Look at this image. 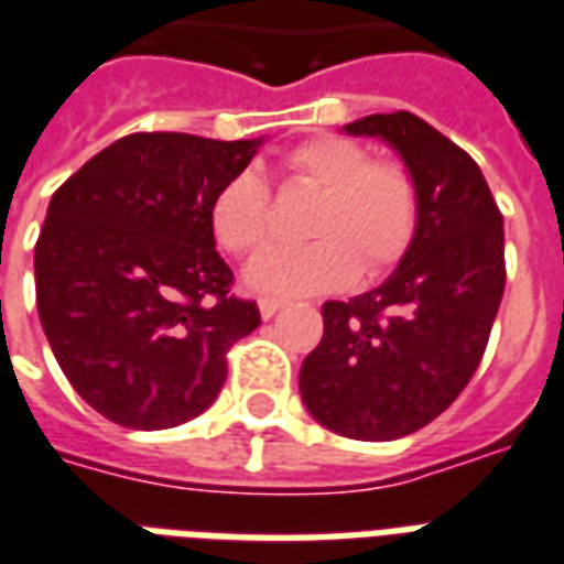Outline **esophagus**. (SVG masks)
Instances as JSON below:
<instances>
[{"mask_svg": "<svg viewBox=\"0 0 564 564\" xmlns=\"http://www.w3.org/2000/svg\"><path fill=\"white\" fill-rule=\"evenodd\" d=\"M257 307H260V316L272 318L274 313H278V310L283 307V301H278V299H260V301H257Z\"/></svg>", "mask_w": 564, "mask_h": 564, "instance_id": "obj_1", "label": "esophagus"}]
</instances>
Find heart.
Instances as JSON below:
<instances>
[{"label":"heart","instance_id":"heart-1","mask_svg":"<svg viewBox=\"0 0 564 564\" xmlns=\"http://www.w3.org/2000/svg\"><path fill=\"white\" fill-rule=\"evenodd\" d=\"M283 166L316 189L310 216L313 242L269 248L246 269V286L274 299H301L339 290L360 274H380L410 248L419 225V193L401 166L371 163L362 145L345 137H313ZM269 187L257 172H237L210 204L213 237L230 254L248 257L269 239Z\"/></svg>","mask_w":564,"mask_h":564}]
</instances>
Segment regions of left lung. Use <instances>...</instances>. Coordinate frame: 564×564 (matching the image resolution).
Here are the masks:
<instances>
[{
  "label": "left lung",
  "instance_id": "1",
  "mask_svg": "<svg viewBox=\"0 0 564 564\" xmlns=\"http://www.w3.org/2000/svg\"><path fill=\"white\" fill-rule=\"evenodd\" d=\"M343 131L377 137L401 158L419 225L380 286L322 307L325 336L299 389L322 427L392 442L442 415L480 366L507 283L503 216L480 166L410 110Z\"/></svg>",
  "mask_w": 564,
  "mask_h": 564
}]
</instances>
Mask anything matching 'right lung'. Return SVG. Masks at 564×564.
<instances>
[{"label":"right lung","mask_w":564,"mask_h":564,"mask_svg":"<svg viewBox=\"0 0 564 564\" xmlns=\"http://www.w3.org/2000/svg\"><path fill=\"white\" fill-rule=\"evenodd\" d=\"M263 140L128 134L52 195L34 246L40 325L75 392L113 424L202 415L228 348L260 325L254 301L230 295L210 204Z\"/></svg>","instance_id":"add662e5"}]
</instances>
